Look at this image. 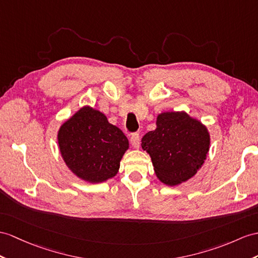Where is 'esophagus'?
Returning a JSON list of instances; mask_svg holds the SVG:
<instances>
[{
  "mask_svg": "<svg viewBox=\"0 0 258 258\" xmlns=\"http://www.w3.org/2000/svg\"><path fill=\"white\" fill-rule=\"evenodd\" d=\"M130 143L135 149H138L140 147V136L139 134H133L130 136Z\"/></svg>",
  "mask_w": 258,
  "mask_h": 258,
  "instance_id": "34e87169",
  "label": "esophagus"
}]
</instances>
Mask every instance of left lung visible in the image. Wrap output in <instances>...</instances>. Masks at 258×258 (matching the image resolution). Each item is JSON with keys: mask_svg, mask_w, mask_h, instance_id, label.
I'll return each instance as SVG.
<instances>
[{"mask_svg": "<svg viewBox=\"0 0 258 258\" xmlns=\"http://www.w3.org/2000/svg\"><path fill=\"white\" fill-rule=\"evenodd\" d=\"M210 137L202 122L186 112H163L156 129L142 138L154 172L163 183L175 186L191 178L208 154Z\"/></svg>", "mask_w": 258, "mask_h": 258, "instance_id": "left-lung-1", "label": "left lung"}]
</instances>
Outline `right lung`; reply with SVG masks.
<instances>
[{"mask_svg":"<svg viewBox=\"0 0 258 258\" xmlns=\"http://www.w3.org/2000/svg\"><path fill=\"white\" fill-rule=\"evenodd\" d=\"M58 142L68 167L90 183H102L114 177L129 147L122 131L89 106L61 125Z\"/></svg>","mask_w":258,"mask_h":258,"instance_id":"1","label":"right lung"}]
</instances>
